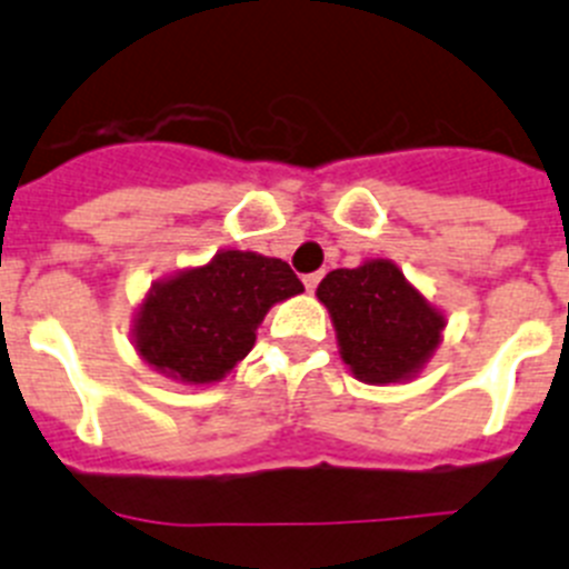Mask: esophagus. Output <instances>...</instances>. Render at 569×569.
<instances>
[{"label": "esophagus", "mask_w": 569, "mask_h": 569, "mask_svg": "<svg viewBox=\"0 0 569 569\" xmlns=\"http://www.w3.org/2000/svg\"><path fill=\"white\" fill-rule=\"evenodd\" d=\"M319 281H321V273H308V276H305V288H308V293H313V290L319 288Z\"/></svg>", "instance_id": "esophagus-1"}]
</instances>
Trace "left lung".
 Here are the masks:
<instances>
[{
	"mask_svg": "<svg viewBox=\"0 0 569 569\" xmlns=\"http://www.w3.org/2000/svg\"><path fill=\"white\" fill-rule=\"evenodd\" d=\"M316 296L333 316L345 365L370 385L410 379L441 341L445 316L407 284L393 261L333 270Z\"/></svg>",
	"mask_w": 569,
	"mask_h": 569,
	"instance_id": "left-lung-1",
	"label": "left lung"
}]
</instances>
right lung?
<instances>
[{"label": "right lung", "mask_w": 569, "mask_h": 569, "mask_svg": "<svg viewBox=\"0 0 569 569\" xmlns=\"http://www.w3.org/2000/svg\"><path fill=\"white\" fill-rule=\"evenodd\" d=\"M301 290L288 261L224 250L150 290L136 319V350L179 381H219L250 353L264 313Z\"/></svg>", "instance_id": "1"}]
</instances>
